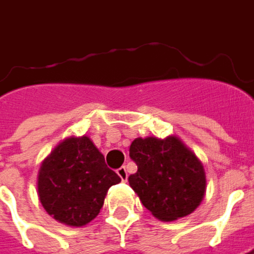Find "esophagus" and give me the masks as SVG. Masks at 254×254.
<instances>
[{
	"label": "esophagus",
	"instance_id": "1",
	"mask_svg": "<svg viewBox=\"0 0 254 254\" xmlns=\"http://www.w3.org/2000/svg\"><path fill=\"white\" fill-rule=\"evenodd\" d=\"M117 175L120 176V179H122L123 182H127L128 173H127V169H126V166H122V168H119V169H117Z\"/></svg>",
	"mask_w": 254,
	"mask_h": 254
}]
</instances>
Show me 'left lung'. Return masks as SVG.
<instances>
[{
  "instance_id": "obj_1",
  "label": "left lung",
  "mask_w": 254,
  "mask_h": 254,
  "mask_svg": "<svg viewBox=\"0 0 254 254\" xmlns=\"http://www.w3.org/2000/svg\"><path fill=\"white\" fill-rule=\"evenodd\" d=\"M130 156L138 171L128 183L155 218L176 221L200 205L207 189L205 171L179 137H138L131 142Z\"/></svg>"
}]
</instances>
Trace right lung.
I'll list each match as a JSON object with an SVG mask.
<instances>
[{
    "instance_id": "1",
    "label": "right lung",
    "mask_w": 254,
    "mask_h": 254,
    "mask_svg": "<svg viewBox=\"0 0 254 254\" xmlns=\"http://www.w3.org/2000/svg\"><path fill=\"white\" fill-rule=\"evenodd\" d=\"M120 182L89 137H68L40 165L37 195L56 221L83 226L99 214L107 190Z\"/></svg>"
}]
</instances>
